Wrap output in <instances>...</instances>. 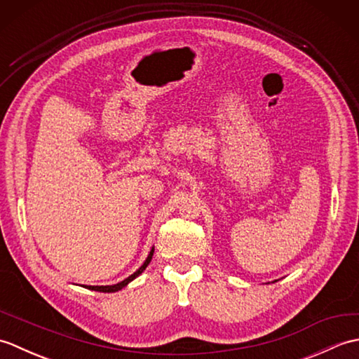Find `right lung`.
<instances>
[{"mask_svg": "<svg viewBox=\"0 0 359 359\" xmlns=\"http://www.w3.org/2000/svg\"><path fill=\"white\" fill-rule=\"evenodd\" d=\"M152 255H154V247L151 248L149 255H148V257H147V261L143 262V265L140 266V269L137 270L135 273H133L131 276H128L125 280L118 282V284H114V285H81V287H85V288H88V290H94V292H100V293H116V292H118V290L125 288V287L129 284V282L134 280L137 276H140V274L144 271V269H147V266L149 265L151 259H152Z\"/></svg>", "mask_w": 359, "mask_h": 359, "instance_id": "1", "label": "right lung"}]
</instances>
